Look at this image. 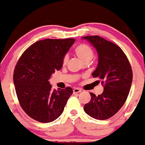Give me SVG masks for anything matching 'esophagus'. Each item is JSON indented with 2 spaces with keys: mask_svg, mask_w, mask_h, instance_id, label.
<instances>
[{
  "mask_svg": "<svg viewBox=\"0 0 145 145\" xmlns=\"http://www.w3.org/2000/svg\"><path fill=\"white\" fill-rule=\"evenodd\" d=\"M73 91H74V93H79L82 91V89H79V88H75V89H74Z\"/></svg>",
  "mask_w": 145,
  "mask_h": 145,
  "instance_id": "esophagus-1",
  "label": "esophagus"
}]
</instances>
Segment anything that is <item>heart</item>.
Returning a JSON list of instances; mask_svg holds the SVG:
<instances>
[{
    "instance_id": "heart-1",
    "label": "heart",
    "mask_w": 145,
    "mask_h": 145,
    "mask_svg": "<svg viewBox=\"0 0 145 145\" xmlns=\"http://www.w3.org/2000/svg\"><path fill=\"white\" fill-rule=\"evenodd\" d=\"M74 53L79 59L85 63H88L94 57V50L92 47L87 44H80L74 48ZM68 61V56L65 55L62 59V64L66 65Z\"/></svg>"
}]
</instances>
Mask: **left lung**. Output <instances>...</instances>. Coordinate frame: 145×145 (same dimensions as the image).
Masks as SVG:
<instances>
[{
	"mask_svg": "<svg viewBox=\"0 0 145 145\" xmlns=\"http://www.w3.org/2000/svg\"><path fill=\"white\" fill-rule=\"evenodd\" d=\"M83 39L97 49L98 66L92 75L101 80L104 86L100 95L90 93L91 99L84 109L96 120H107L122 107L127 99L133 76L132 67L124 51L117 44L99 36H87Z\"/></svg>",
	"mask_w": 145,
	"mask_h": 145,
	"instance_id": "1",
	"label": "left lung"
}]
</instances>
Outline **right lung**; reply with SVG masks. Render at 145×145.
Masks as SVG:
<instances>
[{
  "label": "right lung",
  "mask_w": 145,
  "mask_h": 145,
  "mask_svg": "<svg viewBox=\"0 0 145 145\" xmlns=\"http://www.w3.org/2000/svg\"><path fill=\"white\" fill-rule=\"evenodd\" d=\"M74 41V39L39 40L23 53L15 66L13 82L20 105L39 122L56 120L72 94L69 86L53 90L48 79L61 69L62 59Z\"/></svg>",
  "instance_id": "add662e5"
}]
</instances>
